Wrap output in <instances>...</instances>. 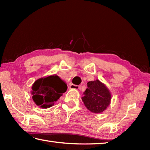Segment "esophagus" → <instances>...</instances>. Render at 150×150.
Listing matches in <instances>:
<instances>
[{"mask_svg":"<svg viewBox=\"0 0 150 150\" xmlns=\"http://www.w3.org/2000/svg\"><path fill=\"white\" fill-rule=\"evenodd\" d=\"M69 88H71V89L78 90V89H79V88H80V87H79V86H78V85H75L71 84V85L69 86Z\"/></svg>","mask_w":150,"mask_h":150,"instance_id":"34e87169","label":"esophagus"}]
</instances>
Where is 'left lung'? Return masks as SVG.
Here are the masks:
<instances>
[{"instance_id": "obj_1", "label": "left lung", "mask_w": 150, "mask_h": 150, "mask_svg": "<svg viewBox=\"0 0 150 150\" xmlns=\"http://www.w3.org/2000/svg\"><path fill=\"white\" fill-rule=\"evenodd\" d=\"M87 87L81 98L86 108L93 113L103 112L110 104V91L98 79L88 81Z\"/></svg>"}]
</instances>
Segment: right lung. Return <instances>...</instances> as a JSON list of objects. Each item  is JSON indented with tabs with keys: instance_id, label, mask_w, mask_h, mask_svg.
<instances>
[{
	"instance_id": "right-lung-1",
	"label": "right lung",
	"mask_w": 150,
	"mask_h": 150,
	"mask_svg": "<svg viewBox=\"0 0 150 150\" xmlns=\"http://www.w3.org/2000/svg\"><path fill=\"white\" fill-rule=\"evenodd\" d=\"M67 89V84L55 74L35 81L32 85L31 95L35 105L47 108L54 105Z\"/></svg>"
}]
</instances>
